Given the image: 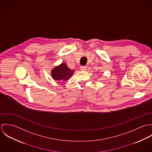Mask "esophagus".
I'll list each match as a JSON object with an SVG mask.
<instances>
[{
    "mask_svg": "<svg viewBox=\"0 0 152 152\" xmlns=\"http://www.w3.org/2000/svg\"><path fill=\"white\" fill-rule=\"evenodd\" d=\"M80 69H81V70H83V71H85V70L87 69V66H81L80 67Z\"/></svg>",
    "mask_w": 152,
    "mask_h": 152,
    "instance_id": "obj_1",
    "label": "esophagus"
}]
</instances>
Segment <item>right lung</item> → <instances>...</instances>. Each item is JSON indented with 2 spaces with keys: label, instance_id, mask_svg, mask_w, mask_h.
Segmentation results:
<instances>
[{
  "label": "right lung",
  "instance_id": "1",
  "mask_svg": "<svg viewBox=\"0 0 152 152\" xmlns=\"http://www.w3.org/2000/svg\"><path fill=\"white\" fill-rule=\"evenodd\" d=\"M74 71L69 69L65 63L54 67L51 71L53 78L57 81L65 82L73 74Z\"/></svg>",
  "mask_w": 152,
  "mask_h": 152
}]
</instances>
